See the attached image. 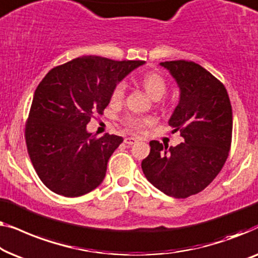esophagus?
Instances as JSON below:
<instances>
[{"mask_svg":"<svg viewBox=\"0 0 258 258\" xmlns=\"http://www.w3.org/2000/svg\"><path fill=\"white\" fill-rule=\"evenodd\" d=\"M137 141H138V139H137V138H134V137H127V138H125V139H124V143L126 145H133V144H136Z\"/></svg>","mask_w":258,"mask_h":258,"instance_id":"obj_1","label":"esophagus"}]
</instances>
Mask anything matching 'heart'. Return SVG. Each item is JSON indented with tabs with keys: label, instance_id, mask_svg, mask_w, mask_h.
Masks as SVG:
<instances>
[{
	"label": "heart",
	"instance_id": "heart-1",
	"mask_svg": "<svg viewBox=\"0 0 258 258\" xmlns=\"http://www.w3.org/2000/svg\"><path fill=\"white\" fill-rule=\"evenodd\" d=\"M141 84H143L145 91L150 97L153 99H159L161 98L167 91V84L165 78L161 75L157 74V72H147L141 78ZM126 92V84L124 82L118 83L115 85L111 94V101L114 104H118L122 101L125 97ZM125 125L128 128L134 131H140L145 128V126L150 125L153 122V118L151 117H133V115H128L125 118Z\"/></svg>",
	"mask_w": 258,
	"mask_h": 258
}]
</instances>
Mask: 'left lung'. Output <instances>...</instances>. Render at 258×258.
<instances>
[{"label":"left lung","instance_id":"1","mask_svg":"<svg viewBox=\"0 0 258 258\" xmlns=\"http://www.w3.org/2000/svg\"><path fill=\"white\" fill-rule=\"evenodd\" d=\"M180 89L168 124L183 143L168 147L157 140L141 162L147 180L168 197L200 193L221 172L229 154L233 111L224 85L194 61H162Z\"/></svg>","mask_w":258,"mask_h":258}]
</instances>
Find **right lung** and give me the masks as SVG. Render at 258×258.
Segmentation results:
<instances>
[{
  "mask_svg": "<svg viewBox=\"0 0 258 258\" xmlns=\"http://www.w3.org/2000/svg\"><path fill=\"white\" fill-rule=\"evenodd\" d=\"M144 60L83 56L50 70L36 89L25 124L29 157L53 193L77 198L103 182L107 161L122 138H97L86 125L103 114L115 85Z\"/></svg>",
  "mask_w": 258,
  "mask_h": 258,
  "instance_id": "add662e5",
  "label": "right lung"
}]
</instances>
